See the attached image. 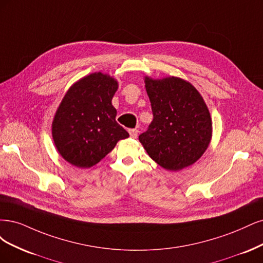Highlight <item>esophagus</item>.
<instances>
[{
	"instance_id": "esophagus-1",
	"label": "esophagus",
	"mask_w": 263,
	"mask_h": 263,
	"mask_svg": "<svg viewBox=\"0 0 263 263\" xmlns=\"http://www.w3.org/2000/svg\"><path fill=\"white\" fill-rule=\"evenodd\" d=\"M129 134H130V137H131L132 139H135V138L138 137L139 130H138V129H130V130H129Z\"/></svg>"
}]
</instances>
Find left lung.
Instances as JSON below:
<instances>
[{"instance_id": "8db88e82", "label": "left lung", "mask_w": 263, "mask_h": 263, "mask_svg": "<svg viewBox=\"0 0 263 263\" xmlns=\"http://www.w3.org/2000/svg\"><path fill=\"white\" fill-rule=\"evenodd\" d=\"M145 87L153 121L139 140L147 154L168 171L196 163L212 135L211 116L200 92L178 78H145Z\"/></svg>"}]
</instances>
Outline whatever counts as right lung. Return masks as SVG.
<instances>
[{
  "instance_id": "obj_1",
  "label": "right lung",
  "mask_w": 263,
  "mask_h": 263,
  "mask_svg": "<svg viewBox=\"0 0 263 263\" xmlns=\"http://www.w3.org/2000/svg\"><path fill=\"white\" fill-rule=\"evenodd\" d=\"M118 83L103 73H92L67 90L52 122L59 153L70 164L89 168L129 137L116 121L111 100Z\"/></svg>"
}]
</instances>
